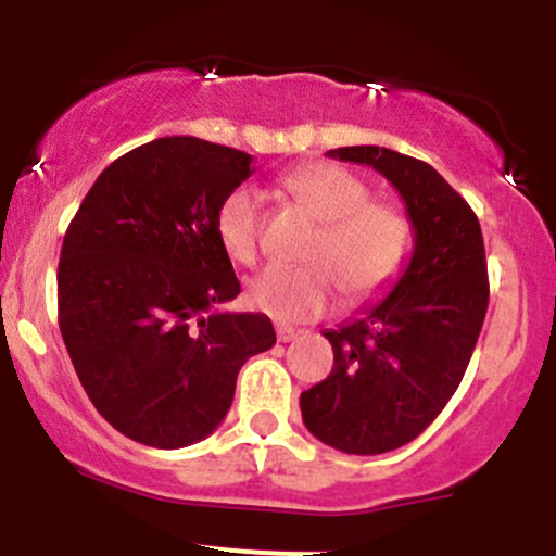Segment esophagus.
<instances>
[{
	"label": "esophagus",
	"instance_id": "1",
	"mask_svg": "<svg viewBox=\"0 0 556 556\" xmlns=\"http://www.w3.org/2000/svg\"><path fill=\"white\" fill-rule=\"evenodd\" d=\"M300 334H303V329L287 327V324H277V340L279 342H292V340H298Z\"/></svg>",
	"mask_w": 556,
	"mask_h": 556
}]
</instances>
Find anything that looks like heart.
Here are the masks:
<instances>
[{
	"label": "heart",
	"instance_id": "b5f03b06",
	"mask_svg": "<svg viewBox=\"0 0 556 556\" xmlns=\"http://www.w3.org/2000/svg\"><path fill=\"white\" fill-rule=\"evenodd\" d=\"M285 190L324 222L305 266H269L251 279L248 300L264 314L300 321L321 314L337 285L348 298L384 287L405 261L410 225L400 208L374 203L368 185L334 164H311L285 177ZM216 235L227 256L253 264L261 238V195L238 185L216 208Z\"/></svg>",
	"mask_w": 556,
	"mask_h": 556
}]
</instances>
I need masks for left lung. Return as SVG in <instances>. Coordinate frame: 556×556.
I'll return each instance as SVG.
<instances>
[{"mask_svg":"<svg viewBox=\"0 0 556 556\" xmlns=\"http://www.w3.org/2000/svg\"><path fill=\"white\" fill-rule=\"evenodd\" d=\"M329 156L392 182L413 227V256L389 295L324 331L334 368L300 394V410L318 442L381 455L413 442L460 387L489 308L486 253L473 208L431 164L379 146Z\"/></svg>","mask_w":556,"mask_h":556,"instance_id":"1","label":"left lung"}]
</instances>
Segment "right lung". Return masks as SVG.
<instances>
[{
  "label": "right lung",
  "mask_w": 556,
  "mask_h": 556,
  "mask_svg": "<svg viewBox=\"0 0 556 556\" xmlns=\"http://www.w3.org/2000/svg\"><path fill=\"white\" fill-rule=\"evenodd\" d=\"M253 156L193 136L156 138L96 177L56 269L60 331L83 389L119 433L156 450L206 439L269 316L219 311L240 282L216 208Z\"/></svg>",
  "instance_id": "right-lung-1"
}]
</instances>
